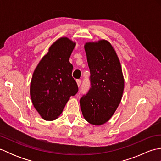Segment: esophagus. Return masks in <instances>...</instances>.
Returning a JSON list of instances; mask_svg holds the SVG:
<instances>
[{
    "label": "esophagus",
    "instance_id": "obj_1",
    "mask_svg": "<svg viewBox=\"0 0 161 161\" xmlns=\"http://www.w3.org/2000/svg\"><path fill=\"white\" fill-rule=\"evenodd\" d=\"M77 86L80 87V85H81V80H77Z\"/></svg>",
    "mask_w": 161,
    "mask_h": 161
}]
</instances>
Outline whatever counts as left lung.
I'll return each mask as SVG.
<instances>
[{
  "label": "left lung",
  "mask_w": 161,
  "mask_h": 161,
  "mask_svg": "<svg viewBox=\"0 0 161 161\" xmlns=\"http://www.w3.org/2000/svg\"><path fill=\"white\" fill-rule=\"evenodd\" d=\"M90 70L91 87L80 98L84 118L94 125L107 122L120 103L124 78L115 51L107 41L84 46Z\"/></svg>",
  "instance_id": "8db88e82"
}]
</instances>
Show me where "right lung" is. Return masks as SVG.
<instances>
[{"label":"right lung","mask_w":161,"mask_h":161,"mask_svg":"<svg viewBox=\"0 0 161 161\" xmlns=\"http://www.w3.org/2000/svg\"><path fill=\"white\" fill-rule=\"evenodd\" d=\"M75 43L61 38L50 46L34 72L30 96L32 104L46 120H54L61 113L70 96L78 92L72 77L73 66L69 58Z\"/></svg>","instance_id":"obj_1"}]
</instances>
